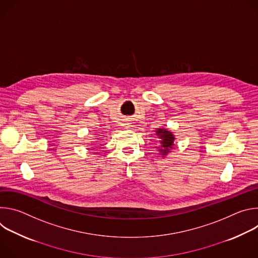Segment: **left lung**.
Returning <instances> with one entry per match:
<instances>
[{
  "label": "left lung",
  "mask_w": 258,
  "mask_h": 258,
  "mask_svg": "<svg viewBox=\"0 0 258 258\" xmlns=\"http://www.w3.org/2000/svg\"><path fill=\"white\" fill-rule=\"evenodd\" d=\"M156 135L160 140L161 149H159V152H161L162 155H166L167 153H169V149L172 148L174 145V136L172 135L171 132L167 131L166 128H157Z\"/></svg>",
  "instance_id": "obj_1"
}]
</instances>
